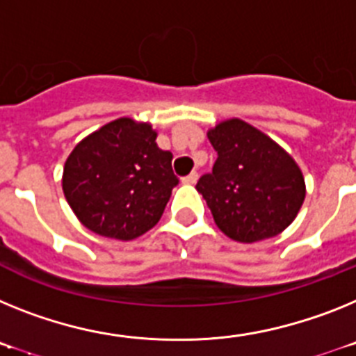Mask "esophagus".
Masks as SVG:
<instances>
[{"mask_svg":"<svg viewBox=\"0 0 356 356\" xmlns=\"http://www.w3.org/2000/svg\"><path fill=\"white\" fill-rule=\"evenodd\" d=\"M197 179H199V174H197V172H191L190 175L182 177V184H195Z\"/></svg>","mask_w":356,"mask_h":356,"instance_id":"1","label":"esophagus"}]
</instances>
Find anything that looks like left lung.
<instances>
[{
    "label": "left lung",
    "mask_w": 356,
    "mask_h": 356,
    "mask_svg": "<svg viewBox=\"0 0 356 356\" xmlns=\"http://www.w3.org/2000/svg\"><path fill=\"white\" fill-rule=\"evenodd\" d=\"M208 140L218 157L211 174L199 179L197 191L218 229L242 243L285 231L307 195L305 177L292 156L238 118L209 129Z\"/></svg>",
    "instance_id": "left-lung-1"
}]
</instances>
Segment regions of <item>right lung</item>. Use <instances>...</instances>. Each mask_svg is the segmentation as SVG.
Listing matches in <instances>:
<instances>
[{
  "mask_svg": "<svg viewBox=\"0 0 356 356\" xmlns=\"http://www.w3.org/2000/svg\"><path fill=\"white\" fill-rule=\"evenodd\" d=\"M150 123L118 118L80 141L66 159L67 204L92 233L134 240L152 229L179 179Z\"/></svg>",
  "mask_w": 356,
  "mask_h": 356,
  "instance_id": "right-lung-1",
  "label": "right lung"
}]
</instances>
